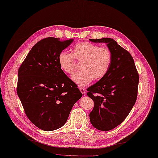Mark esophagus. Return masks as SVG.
<instances>
[{
  "label": "esophagus",
  "instance_id": "esophagus-1",
  "mask_svg": "<svg viewBox=\"0 0 158 158\" xmlns=\"http://www.w3.org/2000/svg\"><path fill=\"white\" fill-rule=\"evenodd\" d=\"M80 91H81V93L83 94V95H84L85 94V89L84 88H82V87H80Z\"/></svg>",
  "mask_w": 158,
  "mask_h": 158
}]
</instances>
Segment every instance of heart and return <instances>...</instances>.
<instances>
[{
  "label": "heart",
  "mask_w": 158,
  "mask_h": 158,
  "mask_svg": "<svg viewBox=\"0 0 158 158\" xmlns=\"http://www.w3.org/2000/svg\"><path fill=\"white\" fill-rule=\"evenodd\" d=\"M75 59L80 65V71L74 73L73 80L79 86H85L91 81L100 80L106 77L112 62V55L107 47L89 42H81L73 47V53L62 51L58 61L61 69L68 74L73 73L76 68Z\"/></svg>",
  "instance_id": "b5f03b06"
}]
</instances>
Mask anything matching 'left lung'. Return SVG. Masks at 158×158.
Instances as JSON below:
<instances>
[{"instance_id": "1", "label": "left lung", "mask_w": 158, "mask_h": 158, "mask_svg": "<svg viewBox=\"0 0 158 158\" xmlns=\"http://www.w3.org/2000/svg\"><path fill=\"white\" fill-rule=\"evenodd\" d=\"M104 42L110 49L112 59L106 77L87 89V96L94 101L90 121L102 131L113 129L129 115L136 103L139 74L130 52L113 39H89Z\"/></svg>"}]
</instances>
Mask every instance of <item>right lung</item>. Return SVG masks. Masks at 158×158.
<instances>
[{
  "mask_svg": "<svg viewBox=\"0 0 158 158\" xmlns=\"http://www.w3.org/2000/svg\"><path fill=\"white\" fill-rule=\"evenodd\" d=\"M73 39L48 37L31 48L18 71L17 94L25 113L46 131L62 127L82 94L58 64L60 52Z\"/></svg>",
  "mask_w": 158,
  "mask_h": 158,
  "instance_id": "add662e5",
  "label": "right lung"
}]
</instances>
